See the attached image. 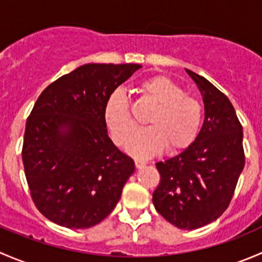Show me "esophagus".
Segmentation results:
<instances>
[{"instance_id": "obj_1", "label": "esophagus", "mask_w": 262, "mask_h": 262, "mask_svg": "<svg viewBox=\"0 0 262 262\" xmlns=\"http://www.w3.org/2000/svg\"><path fill=\"white\" fill-rule=\"evenodd\" d=\"M134 165H136L137 168H142L143 166L147 165V162L146 161H142V160H138V158H136V160H134Z\"/></svg>"}]
</instances>
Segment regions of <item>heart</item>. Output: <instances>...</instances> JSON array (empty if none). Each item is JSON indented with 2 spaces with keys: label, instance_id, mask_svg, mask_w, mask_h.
Masks as SVG:
<instances>
[{
  "label": "heart",
  "instance_id": "1",
  "mask_svg": "<svg viewBox=\"0 0 262 262\" xmlns=\"http://www.w3.org/2000/svg\"><path fill=\"white\" fill-rule=\"evenodd\" d=\"M144 97L156 104L148 116L149 126L134 129L128 99L116 90L107 97L104 106V120L116 144L126 142V150L138 157H150L166 146L170 152L189 147L196 138L202 123V105L195 97L184 94V90L162 75L152 76L139 84Z\"/></svg>",
  "mask_w": 262,
  "mask_h": 262
}]
</instances>
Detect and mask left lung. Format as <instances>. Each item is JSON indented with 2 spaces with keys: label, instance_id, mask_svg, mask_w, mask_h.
I'll list each match as a JSON object with an SVG mask.
<instances>
[{
  "label": "left lung",
  "instance_id": "8db88e82",
  "mask_svg": "<svg viewBox=\"0 0 262 262\" xmlns=\"http://www.w3.org/2000/svg\"><path fill=\"white\" fill-rule=\"evenodd\" d=\"M203 95L205 119L195 141L180 155L157 162L160 184L153 205L181 229L212 223L228 208L245 167L244 132L228 97L186 70Z\"/></svg>",
  "mask_w": 262,
  "mask_h": 262
}]
</instances>
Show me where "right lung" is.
Segmentation results:
<instances>
[{
  "label": "right lung",
  "instance_id": "right-lung-1",
  "mask_svg": "<svg viewBox=\"0 0 262 262\" xmlns=\"http://www.w3.org/2000/svg\"><path fill=\"white\" fill-rule=\"evenodd\" d=\"M139 64L89 63L49 84L28 116L23 163L31 199L49 221L90 228L114 210L134 162L107 136V97Z\"/></svg>",
  "mask_w": 262,
  "mask_h": 262
}]
</instances>
